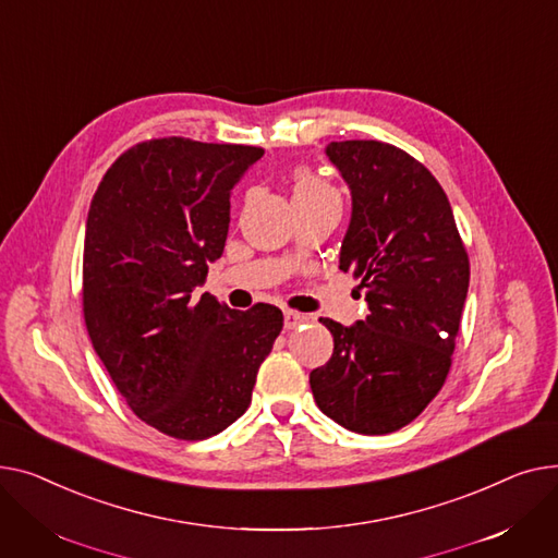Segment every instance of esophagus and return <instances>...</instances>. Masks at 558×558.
Segmentation results:
<instances>
[{
    "label": "esophagus",
    "instance_id": "34e87169",
    "mask_svg": "<svg viewBox=\"0 0 558 558\" xmlns=\"http://www.w3.org/2000/svg\"><path fill=\"white\" fill-rule=\"evenodd\" d=\"M311 319H313L311 315L298 313V311H286V313H283V326H286V329H298L300 324L311 322Z\"/></svg>",
    "mask_w": 558,
    "mask_h": 558
}]
</instances>
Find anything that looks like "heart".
Returning <instances> with one entry per match:
<instances>
[{"label":"heart","mask_w":558,"mask_h":558,"mask_svg":"<svg viewBox=\"0 0 558 558\" xmlns=\"http://www.w3.org/2000/svg\"><path fill=\"white\" fill-rule=\"evenodd\" d=\"M336 191L326 184L322 178L308 173V171H300L294 175V184H292V203L294 207L298 205H311L324 198H333Z\"/></svg>","instance_id":"1"}]
</instances>
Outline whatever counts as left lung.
Instances as JSON below:
<instances>
[{"label": "left lung", "instance_id": "1", "mask_svg": "<svg viewBox=\"0 0 558 558\" xmlns=\"http://www.w3.org/2000/svg\"><path fill=\"white\" fill-rule=\"evenodd\" d=\"M326 155L351 189L340 270L365 290L369 315L319 322L333 355L311 372L317 408L360 435L414 421L446 383L469 292V254L435 175L405 150L331 142Z\"/></svg>", "mask_w": 558, "mask_h": 558}]
</instances>
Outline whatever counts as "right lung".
Instances as JSON below:
<instances>
[{
	"label": "right lung",
	"mask_w": 558,
	"mask_h": 558,
	"mask_svg": "<svg viewBox=\"0 0 558 558\" xmlns=\"http://www.w3.org/2000/svg\"><path fill=\"white\" fill-rule=\"evenodd\" d=\"M264 148L163 137L128 148L85 225L83 315L121 397L155 430L198 441L252 401L283 329L277 306L195 298L229 229V193Z\"/></svg>",
	"instance_id": "obj_1"
}]
</instances>
